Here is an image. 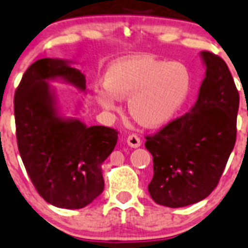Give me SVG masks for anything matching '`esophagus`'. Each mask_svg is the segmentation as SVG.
<instances>
[{
	"mask_svg": "<svg viewBox=\"0 0 248 248\" xmlns=\"http://www.w3.org/2000/svg\"><path fill=\"white\" fill-rule=\"evenodd\" d=\"M126 142H127V144H129L131 148H139L140 145L142 144L141 139H140V137L137 136V135H135V134L129 135V136H127V139H126Z\"/></svg>",
	"mask_w": 248,
	"mask_h": 248,
	"instance_id": "obj_1",
	"label": "esophagus"
}]
</instances>
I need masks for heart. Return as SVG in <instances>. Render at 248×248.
<instances>
[{"label": "heart", "mask_w": 248, "mask_h": 248, "mask_svg": "<svg viewBox=\"0 0 248 248\" xmlns=\"http://www.w3.org/2000/svg\"><path fill=\"white\" fill-rule=\"evenodd\" d=\"M191 73L180 62L167 63L149 56H131L108 68L106 88L95 98L107 109L117 108V99L129 98V111L139 123L156 127L174 117L190 95Z\"/></svg>", "instance_id": "heart-1"}]
</instances>
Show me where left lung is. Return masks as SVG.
<instances>
[{
  "label": "left lung",
  "mask_w": 248,
  "mask_h": 248,
  "mask_svg": "<svg viewBox=\"0 0 248 248\" xmlns=\"http://www.w3.org/2000/svg\"><path fill=\"white\" fill-rule=\"evenodd\" d=\"M206 67L197 103L156 134L145 136L154 175L148 191L170 208L195 204L217 186L236 141L239 92L228 65L217 55L202 52Z\"/></svg>",
  "instance_id": "1"
}]
</instances>
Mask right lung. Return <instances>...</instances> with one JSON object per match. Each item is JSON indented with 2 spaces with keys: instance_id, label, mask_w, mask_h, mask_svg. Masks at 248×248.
Returning a JSON list of instances; mask_svg holds the SVG:
<instances>
[{
  "instance_id": "1",
  "label": "right lung",
  "mask_w": 248,
  "mask_h": 248,
  "mask_svg": "<svg viewBox=\"0 0 248 248\" xmlns=\"http://www.w3.org/2000/svg\"><path fill=\"white\" fill-rule=\"evenodd\" d=\"M56 78L86 88L83 74L65 61L42 58L31 64L14 95L17 148L33 186L47 203L81 209L104 191L101 165L113 152L118 131L61 119L46 82Z\"/></svg>"
}]
</instances>
